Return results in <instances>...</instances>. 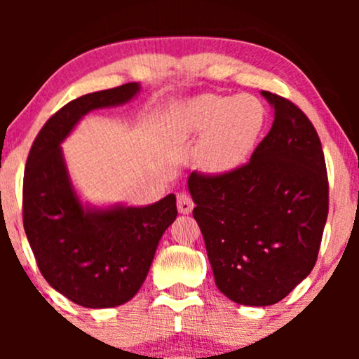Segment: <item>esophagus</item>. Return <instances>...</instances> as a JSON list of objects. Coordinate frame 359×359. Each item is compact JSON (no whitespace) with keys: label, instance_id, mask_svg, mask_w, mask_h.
Returning a JSON list of instances; mask_svg holds the SVG:
<instances>
[{"label":"esophagus","instance_id":"esophagus-1","mask_svg":"<svg viewBox=\"0 0 359 359\" xmlns=\"http://www.w3.org/2000/svg\"><path fill=\"white\" fill-rule=\"evenodd\" d=\"M177 209H179L180 214L192 212V209H194L192 197L189 196V194H180V196L177 197Z\"/></svg>","mask_w":359,"mask_h":359}]
</instances>
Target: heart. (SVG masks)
Returning a JSON list of instances; mask_svg holds the SVG:
<instances>
[{
    "instance_id": "obj_1",
    "label": "heart",
    "mask_w": 359,
    "mask_h": 359,
    "mask_svg": "<svg viewBox=\"0 0 359 359\" xmlns=\"http://www.w3.org/2000/svg\"><path fill=\"white\" fill-rule=\"evenodd\" d=\"M265 125V108L255 96L203 94L179 102L168 128L179 142L199 138L194 163L205 175H226L240 168L257 145Z\"/></svg>"
}]
</instances>
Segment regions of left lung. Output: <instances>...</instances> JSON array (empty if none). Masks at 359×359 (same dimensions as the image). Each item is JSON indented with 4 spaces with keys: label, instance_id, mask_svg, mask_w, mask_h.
<instances>
[{
    "label": "left lung",
    "instance_id": "8db88e82",
    "mask_svg": "<svg viewBox=\"0 0 359 359\" xmlns=\"http://www.w3.org/2000/svg\"><path fill=\"white\" fill-rule=\"evenodd\" d=\"M273 125L250 163L187 180L214 282L241 306L287 297L314 269L329 211L320 140L294 102L262 90Z\"/></svg>",
    "mask_w": 359,
    "mask_h": 359
}]
</instances>
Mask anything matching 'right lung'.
I'll return each mask as SVG.
<instances>
[{"label": "right lung", "instance_id": "obj_1", "mask_svg": "<svg viewBox=\"0 0 359 359\" xmlns=\"http://www.w3.org/2000/svg\"><path fill=\"white\" fill-rule=\"evenodd\" d=\"M142 86L86 94L65 104L35 138L23 179V226L48 285L74 304L109 309L137 295L156 246L177 217L175 196L148 205H94L74 185L62 143L86 114L123 106Z\"/></svg>", "mask_w": 359, "mask_h": 359}]
</instances>
